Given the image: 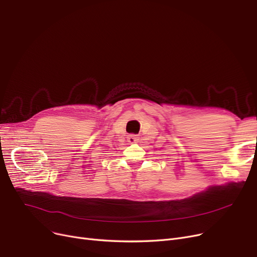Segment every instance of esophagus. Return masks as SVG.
Wrapping results in <instances>:
<instances>
[{
  "mask_svg": "<svg viewBox=\"0 0 257 257\" xmlns=\"http://www.w3.org/2000/svg\"><path fill=\"white\" fill-rule=\"evenodd\" d=\"M127 140L130 144H133V143H136V142L139 141V137L136 136V134H130V136H128Z\"/></svg>",
  "mask_w": 257,
  "mask_h": 257,
  "instance_id": "34e87169",
  "label": "esophagus"
}]
</instances>
